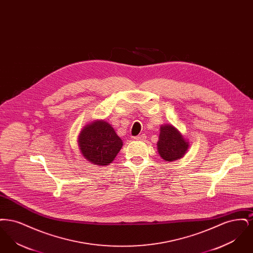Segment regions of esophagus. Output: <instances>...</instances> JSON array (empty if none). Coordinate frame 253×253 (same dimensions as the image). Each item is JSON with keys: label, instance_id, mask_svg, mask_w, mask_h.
Segmentation results:
<instances>
[{"label": "esophagus", "instance_id": "34e87169", "mask_svg": "<svg viewBox=\"0 0 253 253\" xmlns=\"http://www.w3.org/2000/svg\"><path fill=\"white\" fill-rule=\"evenodd\" d=\"M133 138H134L135 140H145V139H146V135H145L144 133H142V134H139V135L134 136Z\"/></svg>", "mask_w": 253, "mask_h": 253}]
</instances>
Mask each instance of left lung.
<instances>
[{
	"mask_svg": "<svg viewBox=\"0 0 253 253\" xmlns=\"http://www.w3.org/2000/svg\"><path fill=\"white\" fill-rule=\"evenodd\" d=\"M188 146L183 135L173 126L163 125L160 127L157 149L164 160L173 161L181 158L187 152Z\"/></svg>",
	"mask_w": 253,
	"mask_h": 253,
	"instance_id": "8db88e82",
	"label": "left lung"
}]
</instances>
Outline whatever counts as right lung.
I'll list each match as a JSON object with an SVG mask.
<instances>
[{
  "mask_svg": "<svg viewBox=\"0 0 253 253\" xmlns=\"http://www.w3.org/2000/svg\"><path fill=\"white\" fill-rule=\"evenodd\" d=\"M79 145L83 156L94 165L110 164L122 147L121 137L104 121L86 125L80 133Z\"/></svg>",
  "mask_w": 253,
  "mask_h": 253,
  "instance_id": "obj_1",
  "label": "right lung"
}]
</instances>
